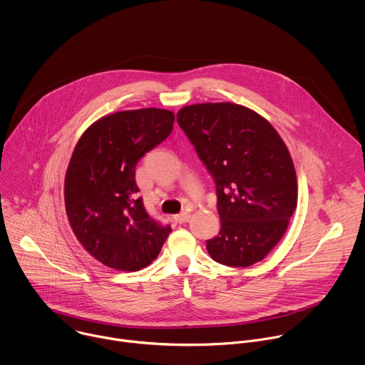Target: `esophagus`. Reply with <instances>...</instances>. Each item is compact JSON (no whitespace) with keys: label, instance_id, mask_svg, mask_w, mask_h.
Masks as SVG:
<instances>
[{"label":"esophagus","instance_id":"34e87169","mask_svg":"<svg viewBox=\"0 0 365 365\" xmlns=\"http://www.w3.org/2000/svg\"><path fill=\"white\" fill-rule=\"evenodd\" d=\"M189 219H190V215L189 213H180V215H176L175 216V220L178 222V223H186V222H189Z\"/></svg>","mask_w":365,"mask_h":365}]
</instances>
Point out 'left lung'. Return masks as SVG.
Masks as SVG:
<instances>
[{
	"label": "left lung",
	"instance_id": "left-lung-1",
	"mask_svg": "<svg viewBox=\"0 0 365 365\" xmlns=\"http://www.w3.org/2000/svg\"><path fill=\"white\" fill-rule=\"evenodd\" d=\"M178 123L216 183L219 236L210 257L225 266L262 262L284 236L297 207L292 155L272 123L233 102L183 106Z\"/></svg>",
	"mask_w": 365,
	"mask_h": 365
}]
</instances>
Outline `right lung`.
I'll return each instance as SVG.
<instances>
[{
  "label": "right lung",
  "mask_w": 365,
  "mask_h": 365,
  "mask_svg": "<svg viewBox=\"0 0 365 365\" xmlns=\"http://www.w3.org/2000/svg\"><path fill=\"white\" fill-rule=\"evenodd\" d=\"M172 110H120L95 120L79 138L65 175L69 226L99 263L120 272L149 266L172 229L145 210L135 180L138 160L165 140Z\"/></svg>",
  "instance_id": "1"
}]
</instances>
